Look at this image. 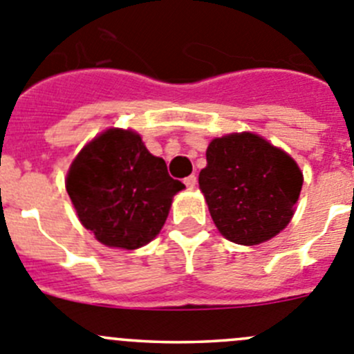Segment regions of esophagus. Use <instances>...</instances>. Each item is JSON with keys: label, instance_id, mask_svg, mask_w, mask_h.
Wrapping results in <instances>:
<instances>
[{"label": "esophagus", "instance_id": "obj_1", "mask_svg": "<svg viewBox=\"0 0 354 354\" xmlns=\"http://www.w3.org/2000/svg\"><path fill=\"white\" fill-rule=\"evenodd\" d=\"M185 185H187V188H195V185H197V178H195V174H190V176L185 178Z\"/></svg>", "mask_w": 354, "mask_h": 354}]
</instances>
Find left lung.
I'll return each instance as SVG.
<instances>
[{"mask_svg": "<svg viewBox=\"0 0 354 354\" xmlns=\"http://www.w3.org/2000/svg\"><path fill=\"white\" fill-rule=\"evenodd\" d=\"M198 174L209 212L225 239L257 245L282 232L303 188L296 160L254 133L214 138Z\"/></svg>", "mask_w": 354, "mask_h": 354, "instance_id": "1", "label": "left lung"}]
</instances>
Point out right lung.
I'll return each instance as SVG.
<instances>
[{"label":"right lung","mask_w":354,"mask_h":354,"mask_svg":"<svg viewBox=\"0 0 354 354\" xmlns=\"http://www.w3.org/2000/svg\"><path fill=\"white\" fill-rule=\"evenodd\" d=\"M65 188L98 242L131 250L159 235L185 185L167 174L164 159L147 150L138 133L111 128L72 160Z\"/></svg>","instance_id":"add662e5"}]
</instances>
